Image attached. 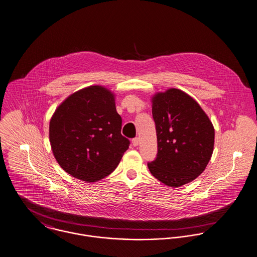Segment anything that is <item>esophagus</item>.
I'll return each instance as SVG.
<instances>
[{
	"label": "esophagus",
	"instance_id": "34e87169",
	"mask_svg": "<svg viewBox=\"0 0 257 257\" xmlns=\"http://www.w3.org/2000/svg\"><path fill=\"white\" fill-rule=\"evenodd\" d=\"M132 142H133L134 146H138L140 144V139L139 138H135V139H133Z\"/></svg>",
	"mask_w": 257,
	"mask_h": 257
}]
</instances>
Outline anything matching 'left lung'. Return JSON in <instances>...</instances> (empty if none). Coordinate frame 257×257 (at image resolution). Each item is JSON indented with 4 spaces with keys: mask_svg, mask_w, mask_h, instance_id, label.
I'll return each instance as SVG.
<instances>
[{
    "mask_svg": "<svg viewBox=\"0 0 257 257\" xmlns=\"http://www.w3.org/2000/svg\"><path fill=\"white\" fill-rule=\"evenodd\" d=\"M158 153L147 164L164 185L181 187L195 180L210 161L214 148L213 124L198 103L176 88L152 98Z\"/></svg>",
    "mask_w": 257,
    "mask_h": 257,
    "instance_id": "obj_1",
    "label": "left lung"
}]
</instances>
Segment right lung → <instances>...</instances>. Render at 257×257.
Masks as SVG:
<instances>
[{
    "mask_svg": "<svg viewBox=\"0 0 257 257\" xmlns=\"http://www.w3.org/2000/svg\"><path fill=\"white\" fill-rule=\"evenodd\" d=\"M115 96L93 85L70 95L50 120L49 139L59 165L87 183L110 175L130 146L120 134Z\"/></svg>",
    "mask_w": 257,
    "mask_h": 257,
    "instance_id": "right-lung-1",
    "label": "right lung"
}]
</instances>
